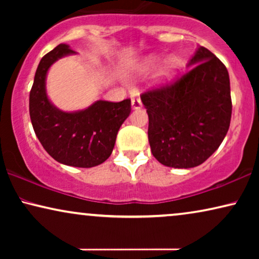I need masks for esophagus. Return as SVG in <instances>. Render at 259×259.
Segmentation results:
<instances>
[{"instance_id": "34e87169", "label": "esophagus", "mask_w": 259, "mask_h": 259, "mask_svg": "<svg viewBox=\"0 0 259 259\" xmlns=\"http://www.w3.org/2000/svg\"><path fill=\"white\" fill-rule=\"evenodd\" d=\"M131 102H132V107H133L134 109H138V108L143 107V102H141L140 98L133 97L132 99H131Z\"/></svg>"}]
</instances>
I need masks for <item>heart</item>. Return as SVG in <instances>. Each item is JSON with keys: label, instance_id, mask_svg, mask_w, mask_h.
<instances>
[{"label": "heart", "instance_id": "heart-1", "mask_svg": "<svg viewBox=\"0 0 259 259\" xmlns=\"http://www.w3.org/2000/svg\"><path fill=\"white\" fill-rule=\"evenodd\" d=\"M155 66H157V61H155V60H150V61H148L147 63H146V67H147V68L148 69H150V68H154V67ZM172 63H171V65H169V68H172Z\"/></svg>", "mask_w": 259, "mask_h": 259}]
</instances>
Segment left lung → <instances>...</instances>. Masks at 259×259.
Returning <instances> with one entry per match:
<instances>
[{"label": "left lung", "mask_w": 259, "mask_h": 259, "mask_svg": "<svg viewBox=\"0 0 259 259\" xmlns=\"http://www.w3.org/2000/svg\"><path fill=\"white\" fill-rule=\"evenodd\" d=\"M187 70L172 82L140 95L148 114V141L160 164L190 168L221 146L231 121L232 101L226 67L199 47Z\"/></svg>", "instance_id": "8db88e82"}]
</instances>
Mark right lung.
Listing matches in <instances>:
<instances>
[{
	"mask_svg": "<svg viewBox=\"0 0 259 259\" xmlns=\"http://www.w3.org/2000/svg\"><path fill=\"white\" fill-rule=\"evenodd\" d=\"M74 53L62 44L41 59L29 94V114L37 139L52 158L74 167H93L112 154L120 126L131 113V100H99L73 113L53 106L46 93V75L56 60Z\"/></svg>",
	"mask_w": 259,
	"mask_h": 259,
	"instance_id": "1",
	"label": "right lung"
}]
</instances>
